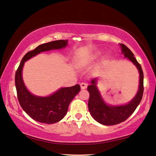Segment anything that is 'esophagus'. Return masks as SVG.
Wrapping results in <instances>:
<instances>
[{"label":"esophagus","mask_w":156,"mask_h":156,"mask_svg":"<svg viewBox=\"0 0 156 156\" xmlns=\"http://www.w3.org/2000/svg\"><path fill=\"white\" fill-rule=\"evenodd\" d=\"M87 84L86 83H85V82H83V83H80V87H81V89H85L87 87Z\"/></svg>","instance_id":"obj_1"}]
</instances>
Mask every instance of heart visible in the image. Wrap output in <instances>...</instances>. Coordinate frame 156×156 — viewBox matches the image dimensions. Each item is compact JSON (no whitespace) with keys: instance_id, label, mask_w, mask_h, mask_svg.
<instances>
[{"instance_id":"obj_1","label":"heart","mask_w":156,"mask_h":156,"mask_svg":"<svg viewBox=\"0 0 156 156\" xmlns=\"http://www.w3.org/2000/svg\"><path fill=\"white\" fill-rule=\"evenodd\" d=\"M98 56V55H97V56ZM96 56H95V57H96Z\"/></svg>"}]
</instances>
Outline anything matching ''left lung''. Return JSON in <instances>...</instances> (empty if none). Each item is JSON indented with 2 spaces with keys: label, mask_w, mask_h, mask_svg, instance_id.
Segmentation results:
<instances>
[{
  "label": "left lung",
  "mask_w": 156,
  "mask_h": 156,
  "mask_svg": "<svg viewBox=\"0 0 156 156\" xmlns=\"http://www.w3.org/2000/svg\"><path fill=\"white\" fill-rule=\"evenodd\" d=\"M122 54L125 58L130 60L139 72V86L135 97L129 103L123 105H109L105 103L97 87V78L92 79L91 84L87 86L90 93L88 109L94 119L100 124L112 126L124 122L133 113L141 102L144 93V73L141 65L135 58L134 55L128 47L120 44Z\"/></svg>",
  "instance_id": "left-lung-1"
}]
</instances>
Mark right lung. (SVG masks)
<instances>
[{
    "instance_id": "obj_1",
    "label": "right lung",
    "mask_w": 156,
    "mask_h": 156,
    "mask_svg": "<svg viewBox=\"0 0 156 156\" xmlns=\"http://www.w3.org/2000/svg\"><path fill=\"white\" fill-rule=\"evenodd\" d=\"M68 44V40H56L42 44L34 50L27 52L22 59L15 73V83L17 99L23 110L37 122L44 124H54L66 115L70 103L80 90L78 84L72 87H61L55 93L47 97L34 95L30 93L24 83L23 68L25 61L41 52L61 49Z\"/></svg>"
}]
</instances>
